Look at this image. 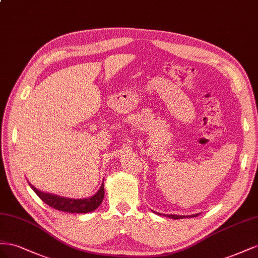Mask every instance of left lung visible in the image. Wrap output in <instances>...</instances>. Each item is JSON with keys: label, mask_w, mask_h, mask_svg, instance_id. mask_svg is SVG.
<instances>
[{"label": "left lung", "mask_w": 258, "mask_h": 258, "mask_svg": "<svg viewBox=\"0 0 258 258\" xmlns=\"http://www.w3.org/2000/svg\"><path fill=\"white\" fill-rule=\"evenodd\" d=\"M157 214L161 215L160 213H157ZM199 214H192V215H175V214H167V215H164L166 217H170V218H173V219H179V218H188V217H197Z\"/></svg>", "instance_id": "left-lung-1"}]
</instances>
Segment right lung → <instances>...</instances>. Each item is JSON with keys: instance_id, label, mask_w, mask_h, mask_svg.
Listing matches in <instances>:
<instances>
[{"instance_id": "obj_1", "label": "right lung", "mask_w": 258, "mask_h": 258, "mask_svg": "<svg viewBox=\"0 0 258 258\" xmlns=\"http://www.w3.org/2000/svg\"><path fill=\"white\" fill-rule=\"evenodd\" d=\"M29 185L32 188V190L36 194L41 200L46 203L49 207L55 210L67 212V213H90L96 209H98L104 200L105 196V189H104V182L101 183L99 190L94 196L85 199H70L57 196L54 194L44 192L39 189H36L33 185L29 182Z\"/></svg>"}]
</instances>
